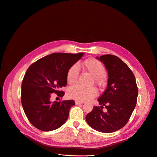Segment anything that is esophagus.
Masks as SVG:
<instances>
[{
  "label": "esophagus",
  "mask_w": 157,
  "mask_h": 157,
  "mask_svg": "<svg viewBox=\"0 0 157 157\" xmlns=\"http://www.w3.org/2000/svg\"><path fill=\"white\" fill-rule=\"evenodd\" d=\"M84 103L83 102H80V101H75V104L77 105H80V104H83Z\"/></svg>",
  "instance_id": "esophagus-1"
}]
</instances>
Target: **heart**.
I'll return each instance as SVG.
<instances>
[{"instance_id": "obj_1", "label": "heart", "mask_w": 157, "mask_h": 157, "mask_svg": "<svg viewBox=\"0 0 157 157\" xmlns=\"http://www.w3.org/2000/svg\"><path fill=\"white\" fill-rule=\"evenodd\" d=\"M82 68L93 76L90 85L95 84L99 87H103L105 84V75H106V68L100 61L94 58L86 59L82 63ZM78 77V68L76 65L71 66L67 73V80L69 85H73L77 82ZM68 96L75 100L86 101L95 98L98 92L95 87H90L84 88L79 86H73L69 88L67 92Z\"/></svg>"}]
</instances>
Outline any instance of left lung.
<instances>
[{
	"label": "left lung",
	"mask_w": 157,
	"mask_h": 157,
	"mask_svg": "<svg viewBox=\"0 0 157 157\" xmlns=\"http://www.w3.org/2000/svg\"><path fill=\"white\" fill-rule=\"evenodd\" d=\"M96 58L107 69L108 84L98 99L101 108L94 106L86 119L96 131L110 133L121 129L128 122L137 103L138 89L134 73L118 57L106 54ZM103 106L107 109L105 113Z\"/></svg>",
	"instance_id": "1"
}]
</instances>
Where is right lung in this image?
I'll return each mask as SVG.
<instances>
[{
	"instance_id": "1",
	"label": "right lung",
	"mask_w": 157,
	"mask_h": 157,
	"mask_svg": "<svg viewBox=\"0 0 157 157\" xmlns=\"http://www.w3.org/2000/svg\"><path fill=\"white\" fill-rule=\"evenodd\" d=\"M84 52H56L32 63L27 69L21 84V104L30 122L42 131L60 127L68 118L73 99L50 101L52 93L62 98L59 90L67 84L68 69L79 60Z\"/></svg>"
}]
</instances>
